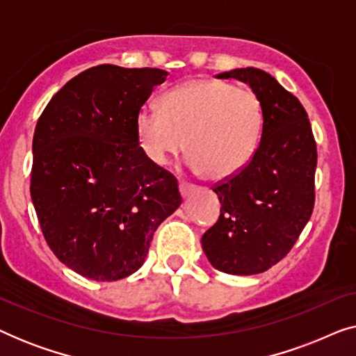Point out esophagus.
Listing matches in <instances>:
<instances>
[{
	"mask_svg": "<svg viewBox=\"0 0 356 356\" xmlns=\"http://www.w3.org/2000/svg\"><path fill=\"white\" fill-rule=\"evenodd\" d=\"M194 191V186H193V184H189V183H181V184H179V193H181V196L183 197H188L189 196V194H191Z\"/></svg>",
	"mask_w": 356,
	"mask_h": 356,
	"instance_id": "1",
	"label": "esophagus"
}]
</instances>
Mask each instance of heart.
Here are the masks:
<instances>
[{
    "label": "heart",
    "instance_id": "1",
    "mask_svg": "<svg viewBox=\"0 0 356 356\" xmlns=\"http://www.w3.org/2000/svg\"><path fill=\"white\" fill-rule=\"evenodd\" d=\"M262 128L259 95L218 79L175 87L163 95L160 110L143 106L136 116V134L149 162L165 167L186 140L189 170L211 181H225L250 165Z\"/></svg>",
    "mask_w": 356,
    "mask_h": 356
}]
</instances>
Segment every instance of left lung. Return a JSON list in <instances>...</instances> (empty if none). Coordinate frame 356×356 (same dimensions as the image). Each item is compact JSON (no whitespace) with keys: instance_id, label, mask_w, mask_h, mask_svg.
Listing matches in <instances>:
<instances>
[{"instance_id":"obj_1","label":"left lung","mask_w":356,"mask_h":356,"mask_svg":"<svg viewBox=\"0 0 356 356\" xmlns=\"http://www.w3.org/2000/svg\"><path fill=\"white\" fill-rule=\"evenodd\" d=\"M217 77L250 84L262 102L264 128L250 165L213 188L220 217L202 235V250L217 270L261 274L289 254L313 213L314 136L303 105L269 72L238 67Z\"/></svg>"}]
</instances>
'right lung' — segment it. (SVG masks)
I'll use <instances>...</instances> for the list:
<instances>
[{
  "mask_svg": "<svg viewBox=\"0 0 356 356\" xmlns=\"http://www.w3.org/2000/svg\"><path fill=\"white\" fill-rule=\"evenodd\" d=\"M157 67L99 65L53 95L33 133L31 196L66 267L113 282L144 264L154 232L181 204L172 173L145 157L136 116L167 79Z\"/></svg>",
  "mask_w": 356,
  "mask_h": 356,
  "instance_id": "add662e5",
  "label": "right lung"
}]
</instances>
